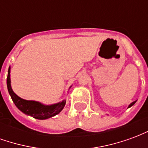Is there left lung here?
I'll use <instances>...</instances> for the list:
<instances>
[{"instance_id":"left-lung-1","label":"left lung","mask_w":148,"mask_h":148,"mask_svg":"<svg viewBox=\"0 0 148 148\" xmlns=\"http://www.w3.org/2000/svg\"><path fill=\"white\" fill-rule=\"evenodd\" d=\"M136 101H133V102H132V103H131L130 105L128 106V108H130V107H132V106H133L134 104H135V103H136Z\"/></svg>"}]
</instances>
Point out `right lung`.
Returning a JSON list of instances; mask_svg holds the SVG:
<instances>
[{"instance_id": "add662e5", "label": "right lung", "mask_w": 148, "mask_h": 148, "mask_svg": "<svg viewBox=\"0 0 148 148\" xmlns=\"http://www.w3.org/2000/svg\"><path fill=\"white\" fill-rule=\"evenodd\" d=\"M7 87L8 93L10 94L12 101L18 109H20L24 114L32 116L35 119L38 120H46L55 115L58 114L62 110L66 105V100H63L60 102L56 103L54 105L46 106L42 103L36 101H27L18 97L13 92L11 87V79H10V66L8 71V77H7Z\"/></svg>"}]
</instances>
